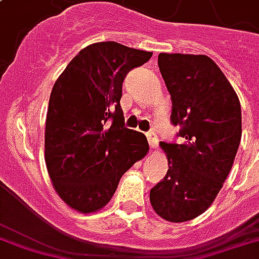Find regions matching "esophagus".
Listing matches in <instances>:
<instances>
[{"instance_id": "obj_1", "label": "esophagus", "mask_w": 259, "mask_h": 259, "mask_svg": "<svg viewBox=\"0 0 259 259\" xmlns=\"http://www.w3.org/2000/svg\"><path fill=\"white\" fill-rule=\"evenodd\" d=\"M147 138H148V143H149V147H151V148L157 147V143H159V140H157V137H156L153 132H149V133H147Z\"/></svg>"}]
</instances>
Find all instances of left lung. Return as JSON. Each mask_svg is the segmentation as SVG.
I'll use <instances>...</instances> for the list:
<instances>
[{"instance_id": "obj_1", "label": "left lung", "mask_w": 259, "mask_h": 259, "mask_svg": "<svg viewBox=\"0 0 259 259\" xmlns=\"http://www.w3.org/2000/svg\"><path fill=\"white\" fill-rule=\"evenodd\" d=\"M157 64L182 143H160L169 168L152 187L149 200L164 220L183 223L212 205L232 168L242 137L240 102L206 55L160 53Z\"/></svg>"}]
</instances>
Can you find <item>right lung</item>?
<instances>
[{"label":"right lung","instance_id":"1","mask_svg":"<svg viewBox=\"0 0 259 259\" xmlns=\"http://www.w3.org/2000/svg\"><path fill=\"white\" fill-rule=\"evenodd\" d=\"M151 57L121 43H94L53 87L45 160L55 191L77 212L104 208L122 175L149 151L143 133L125 127L121 98L126 74Z\"/></svg>","mask_w":259,"mask_h":259}]
</instances>
